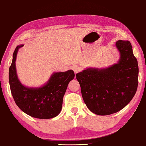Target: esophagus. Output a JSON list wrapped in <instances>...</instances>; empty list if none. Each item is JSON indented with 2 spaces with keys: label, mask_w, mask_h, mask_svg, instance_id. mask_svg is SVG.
I'll return each instance as SVG.
<instances>
[{
  "label": "esophagus",
  "mask_w": 146,
  "mask_h": 146,
  "mask_svg": "<svg viewBox=\"0 0 146 146\" xmlns=\"http://www.w3.org/2000/svg\"><path fill=\"white\" fill-rule=\"evenodd\" d=\"M71 69H72L73 70L74 72H75V73H77L80 72V71L81 70L80 68L78 65H73L72 67H71Z\"/></svg>",
  "instance_id": "esophagus-1"
}]
</instances>
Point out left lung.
Here are the masks:
<instances>
[{
    "instance_id": "left-lung-1",
    "label": "left lung",
    "mask_w": 146,
    "mask_h": 146,
    "mask_svg": "<svg viewBox=\"0 0 146 146\" xmlns=\"http://www.w3.org/2000/svg\"><path fill=\"white\" fill-rule=\"evenodd\" d=\"M116 45L120 52L118 63L105 69L88 68L76 75L84 102L98 115L118 112L131 101L137 89L138 62L130 42L118 40Z\"/></svg>"
}]
</instances>
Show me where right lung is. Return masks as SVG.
<instances>
[{"mask_svg":"<svg viewBox=\"0 0 146 146\" xmlns=\"http://www.w3.org/2000/svg\"><path fill=\"white\" fill-rule=\"evenodd\" d=\"M23 46L18 45L14 50L9 70V82L14 101L20 110L33 118L56 117L61 112L68 85L75 77L74 71L70 70L54 73L47 84L40 88L26 87L18 78L15 63L18 50Z\"/></svg>","mask_w":146,"mask_h":146,"instance_id":"right-lung-1","label":"right lung"}]
</instances>
